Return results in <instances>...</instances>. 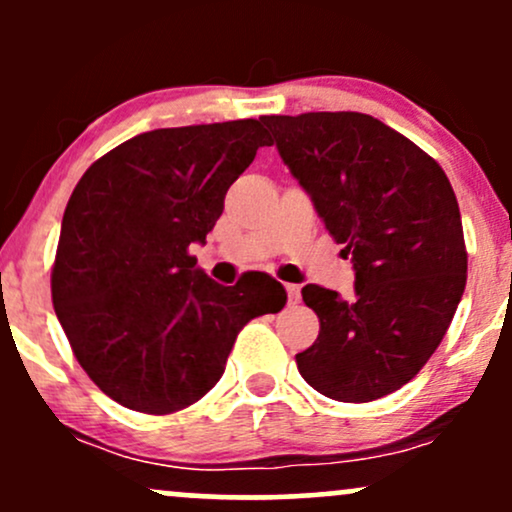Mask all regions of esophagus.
<instances>
[{
	"label": "esophagus",
	"instance_id": "esophagus-1",
	"mask_svg": "<svg viewBox=\"0 0 512 512\" xmlns=\"http://www.w3.org/2000/svg\"><path fill=\"white\" fill-rule=\"evenodd\" d=\"M286 293H289V303H298V301H301V286L286 284Z\"/></svg>",
	"mask_w": 512,
	"mask_h": 512
}]
</instances>
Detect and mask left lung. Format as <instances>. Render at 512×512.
Returning a JSON list of instances; mask_svg holds the SVG:
<instances>
[{"label": "left lung", "instance_id": "left-lung-1", "mask_svg": "<svg viewBox=\"0 0 512 512\" xmlns=\"http://www.w3.org/2000/svg\"><path fill=\"white\" fill-rule=\"evenodd\" d=\"M276 149L356 269V296L303 286L320 334L296 354L339 402L407 385L443 342L467 284L460 207L438 161L363 113L264 115Z\"/></svg>", "mask_w": 512, "mask_h": 512}]
</instances>
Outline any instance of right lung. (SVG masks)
Instances as JSON below:
<instances>
[{"label": "right lung", "instance_id": "obj_1", "mask_svg": "<svg viewBox=\"0 0 512 512\" xmlns=\"http://www.w3.org/2000/svg\"><path fill=\"white\" fill-rule=\"evenodd\" d=\"M272 139L260 120L137 134L91 163L64 209L52 305L79 366L110 399L173 414L219 383L238 332L279 313L264 272L221 286L197 267L228 187Z\"/></svg>", "mask_w": 512, "mask_h": 512}]
</instances>
